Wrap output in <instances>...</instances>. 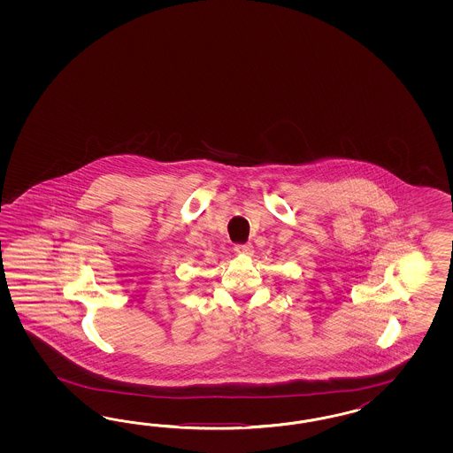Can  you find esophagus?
Masks as SVG:
<instances>
[{
	"instance_id": "obj_1",
	"label": "esophagus",
	"mask_w": 453,
	"mask_h": 453,
	"mask_svg": "<svg viewBox=\"0 0 453 453\" xmlns=\"http://www.w3.org/2000/svg\"><path fill=\"white\" fill-rule=\"evenodd\" d=\"M234 250L237 254H244V256H252L254 254V246L252 244H237L234 247Z\"/></svg>"
}]
</instances>
